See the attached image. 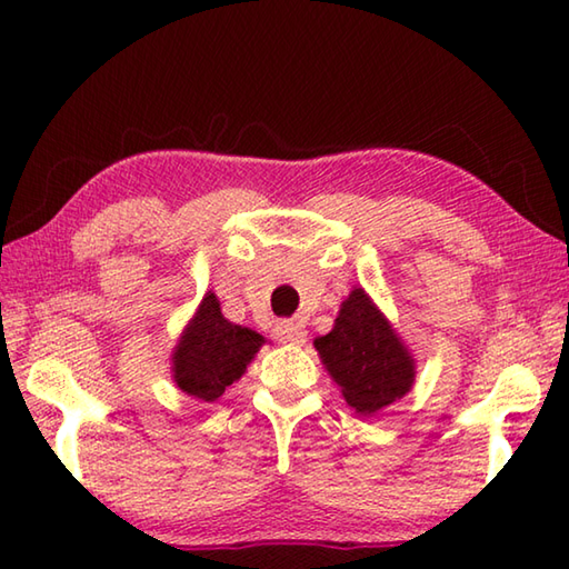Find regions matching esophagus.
<instances>
[{
  "label": "esophagus",
  "mask_w": 569,
  "mask_h": 569,
  "mask_svg": "<svg viewBox=\"0 0 569 569\" xmlns=\"http://www.w3.org/2000/svg\"><path fill=\"white\" fill-rule=\"evenodd\" d=\"M273 335H276V340L283 342V345L300 347V345L306 342V328H303V325H300V322H296V320H281V322H276Z\"/></svg>",
  "instance_id": "obj_1"
}]
</instances>
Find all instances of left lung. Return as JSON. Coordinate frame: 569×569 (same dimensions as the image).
<instances>
[{
	"mask_svg": "<svg viewBox=\"0 0 569 569\" xmlns=\"http://www.w3.org/2000/svg\"><path fill=\"white\" fill-rule=\"evenodd\" d=\"M312 345L347 406L361 418L379 416L413 389V352L361 286L342 300L332 330Z\"/></svg>",
	"mask_w": 569,
	"mask_h": 569,
	"instance_id": "8db88e82",
	"label": "left lung"
}]
</instances>
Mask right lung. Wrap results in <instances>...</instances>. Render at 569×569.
I'll return each instance as SVG.
<instances>
[{
	"label": "right lung",
	"mask_w": 569,
	"mask_h": 569,
	"mask_svg": "<svg viewBox=\"0 0 569 569\" xmlns=\"http://www.w3.org/2000/svg\"><path fill=\"white\" fill-rule=\"evenodd\" d=\"M263 342L259 332L229 322L220 298L208 291L171 352L173 383L198 401L214 403L227 386L244 377Z\"/></svg>",
	"instance_id": "1"
}]
</instances>
